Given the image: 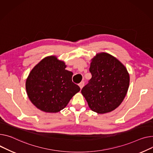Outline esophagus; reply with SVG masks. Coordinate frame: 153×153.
<instances>
[{"label": "esophagus", "mask_w": 153, "mask_h": 153, "mask_svg": "<svg viewBox=\"0 0 153 153\" xmlns=\"http://www.w3.org/2000/svg\"><path fill=\"white\" fill-rule=\"evenodd\" d=\"M84 82H83V81H82V82H81L79 84V86L80 87V89L82 88V87H84Z\"/></svg>", "instance_id": "1"}]
</instances>
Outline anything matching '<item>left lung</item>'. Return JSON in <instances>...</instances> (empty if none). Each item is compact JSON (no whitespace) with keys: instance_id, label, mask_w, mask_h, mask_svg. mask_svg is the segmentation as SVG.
<instances>
[{"instance_id":"left-lung-1","label":"left lung","mask_w":153,"mask_h":153,"mask_svg":"<svg viewBox=\"0 0 153 153\" xmlns=\"http://www.w3.org/2000/svg\"><path fill=\"white\" fill-rule=\"evenodd\" d=\"M91 78L81 93L89 108L98 114L117 108L128 91L130 77L124 65L107 53H97L89 69Z\"/></svg>"}]
</instances>
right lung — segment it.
Listing matches in <instances>:
<instances>
[{
  "label": "right lung",
  "instance_id": "obj_1",
  "mask_svg": "<svg viewBox=\"0 0 153 153\" xmlns=\"http://www.w3.org/2000/svg\"><path fill=\"white\" fill-rule=\"evenodd\" d=\"M55 56L45 57L30 71L26 81L27 96L32 103L46 113H58L80 91L73 82V73Z\"/></svg>",
  "mask_w": 153,
  "mask_h": 153
}]
</instances>
